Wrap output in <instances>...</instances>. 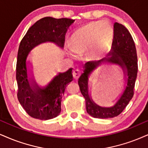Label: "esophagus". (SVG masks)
<instances>
[{"mask_svg": "<svg viewBox=\"0 0 148 148\" xmlns=\"http://www.w3.org/2000/svg\"><path fill=\"white\" fill-rule=\"evenodd\" d=\"M80 74H81V71H80L79 69H78L74 70L73 72V76L75 79H77V78L79 77Z\"/></svg>", "mask_w": 148, "mask_h": 148, "instance_id": "esophagus-1", "label": "esophagus"}]
</instances>
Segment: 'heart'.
<instances>
[{"instance_id":"heart-1","label":"heart","mask_w":148,"mask_h":148,"mask_svg":"<svg viewBox=\"0 0 148 148\" xmlns=\"http://www.w3.org/2000/svg\"><path fill=\"white\" fill-rule=\"evenodd\" d=\"M112 29L108 23L89 24L73 36V46L68 45L67 51L73 58H77L79 53L85 52L90 47L92 57L98 58L104 53L112 38Z\"/></svg>"}]
</instances>
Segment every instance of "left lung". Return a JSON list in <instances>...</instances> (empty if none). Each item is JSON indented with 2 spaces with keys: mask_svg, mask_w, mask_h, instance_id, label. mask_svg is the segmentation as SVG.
I'll return each instance as SVG.
<instances>
[{
  "mask_svg": "<svg viewBox=\"0 0 148 148\" xmlns=\"http://www.w3.org/2000/svg\"><path fill=\"white\" fill-rule=\"evenodd\" d=\"M117 64L121 66L127 77V85L116 103L112 107H101L92 101L88 92V77L102 63ZM78 80L80 91L85 99L87 112L95 118L108 119L118 116L134 95V88L137 76L138 64L135 44L132 36L121 24L114 23L112 48L106 57L99 61L88 62Z\"/></svg>",
  "mask_w": 148,
  "mask_h": 148,
  "instance_id": "obj_1",
  "label": "left lung"
}]
</instances>
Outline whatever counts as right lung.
<instances>
[{
    "label": "right lung",
    "mask_w": 148,
    "mask_h": 148,
    "mask_svg": "<svg viewBox=\"0 0 148 148\" xmlns=\"http://www.w3.org/2000/svg\"><path fill=\"white\" fill-rule=\"evenodd\" d=\"M75 20L45 17L29 29L20 43L16 63L18 101L29 115L40 120L51 119L61 112V101L67 84L72 82V69L59 73L47 86L40 88L28 79L27 58L34 47L46 42L64 47L65 35Z\"/></svg>",
    "instance_id": "add662e5"
}]
</instances>
